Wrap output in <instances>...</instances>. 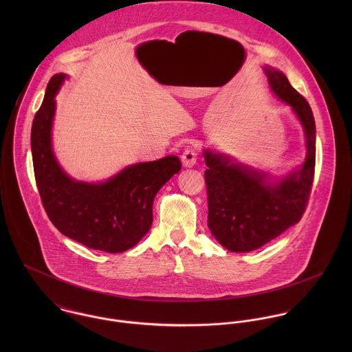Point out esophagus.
Returning a JSON list of instances; mask_svg holds the SVG:
<instances>
[{
  "instance_id": "34e87169",
  "label": "esophagus",
  "mask_w": 352,
  "mask_h": 352,
  "mask_svg": "<svg viewBox=\"0 0 352 352\" xmlns=\"http://www.w3.org/2000/svg\"><path fill=\"white\" fill-rule=\"evenodd\" d=\"M182 162L186 168H191L197 164V151L191 148H187L182 154Z\"/></svg>"
}]
</instances>
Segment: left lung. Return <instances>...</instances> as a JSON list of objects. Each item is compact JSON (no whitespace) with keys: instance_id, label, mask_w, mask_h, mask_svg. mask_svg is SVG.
<instances>
[{"instance_id":"obj_1","label":"left lung","mask_w":352,"mask_h":352,"mask_svg":"<svg viewBox=\"0 0 352 352\" xmlns=\"http://www.w3.org/2000/svg\"><path fill=\"white\" fill-rule=\"evenodd\" d=\"M264 72L272 92L293 108L303 126L306 158L300 169L270 182L268 173L233 162L228 155L203 151L207 225L218 243L232 252L257 250L298 223L313 186L316 123L311 108L282 72L270 66Z\"/></svg>"}]
</instances>
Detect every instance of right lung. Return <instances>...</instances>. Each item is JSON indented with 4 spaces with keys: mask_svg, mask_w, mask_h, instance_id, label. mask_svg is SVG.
I'll list each match as a JSON object with an SVG mask.
<instances>
[{
    "mask_svg": "<svg viewBox=\"0 0 352 352\" xmlns=\"http://www.w3.org/2000/svg\"><path fill=\"white\" fill-rule=\"evenodd\" d=\"M65 74L51 77L31 130L35 180L52 225L91 250L119 253L133 248L151 229L153 201L182 169L176 155L130 165L112 179L89 184L70 179L51 146L55 95Z\"/></svg>",
    "mask_w": 352,
    "mask_h": 352,
    "instance_id": "add662e5",
    "label": "right lung"
}]
</instances>
